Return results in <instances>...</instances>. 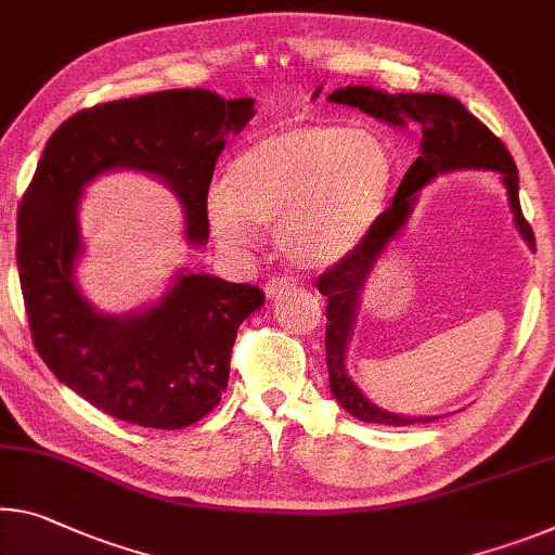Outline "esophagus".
I'll use <instances>...</instances> for the list:
<instances>
[{"mask_svg":"<svg viewBox=\"0 0 555 555\" xmlns=\"http://www.w3.org/2000/svg\"><path fill=\"white\" fill-rule=\"evenodd\" d=\"M296 288V281L294 279H288V276H276V279H271L269 284H267V288H263V292H267V298H276V296H281V294H288V292H294Z\"/></svg>","mask_w":555,"mask_h":555,"instance_id":"1","label":"esophagus"}]
</instances>
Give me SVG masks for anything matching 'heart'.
Returning <instances> with one entry per match:
<instances>
[{
  "instance_id": "heart-1",
  "label": "heart",
  "mask_w": 555,
  "mask_h": 555,
  "mask_svg": "<svg viewBox=\"0 0 555 555\" xmlns=\"http://www.w3.org/2000/svg\"><path fill=\"white\" fill-rule=\"evenodd\" d=\"M392 182L395 157L375 130L304 122L244 147L205 215L227 249H246L263 227L298 267H331L373 230Z\"/></svg>"
}]
</instances>
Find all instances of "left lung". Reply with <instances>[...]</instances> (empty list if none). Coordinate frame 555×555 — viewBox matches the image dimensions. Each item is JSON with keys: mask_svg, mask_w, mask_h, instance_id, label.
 Listing matches in <instances>:
<instances>
[{"mask_svg": "<svg viewBox=\"0 0 555 555\" xmlns=\"http://www.w3.org/2000/svg\"><path fill=\"white\" fill-rule=\"evenodd\" d=\"M319 93L321 86L315 88L313 99ZM328 101L363 111L367 116L388 122L392 128H408L410 122H417L422 130L420 157L404 172L400 188L395 192L392 205L380 215L373 230L365 234V240L319 279V292L328 298V309H325V319H328V323H325V365H328L331 392L348 415L363 422L398 427L415 425V422H435L439 420L437 415L412 417L377 408L358 388L353 377L348 375V346L356 331L360 298H363V288L367 286V279L375 271L377 261L385 257L390 244L408 227L420 199V190L447 172H496L506 190L516 232L521 234L526 246L535 251L533 232L526 224L521 205H518L516 163L504 143L452 95L388 93L373 86H346L336 88L328 95Z\"/></svg>", "mask_w": 555, "mask_h": 555, "instance_id": "1", "label": "left lung"}]
</instances>
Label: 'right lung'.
I'll return each instance as SVG.
<instances>
[{"instance_id":"right-lung-1","label":"right lung","mask_w":555,"mask_h":555,"mask_svg":"<svg viewBox=\"0 0 555 555\" xmlns=\"http://www.w3.org/2000/svg\"><path fill=\"white\" fill-rule=\"evenodd\" d=\"M254 118V99L180 88L76 113L49 138L16 217V267L37 353L105 415L153 429L212 412L230 380L236 331L263 294L178 269L155 301L105 313L78 288L83 190L133 170L172 190L190 246L207 242L205 199L219 153Z\"/></svg>"}]
</instances>
